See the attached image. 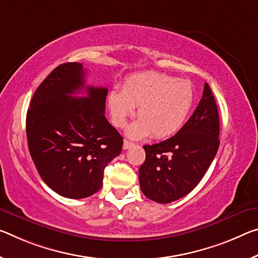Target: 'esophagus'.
Instances as JSON below:
<instances>
[{"label": "esophagus", "mask_w": 258, "mask_h": 258, "mask_svg": "<svg viewBox=\"0 0 258 258\" xmlns=\"http://www.w3.org/2000/svg\"><path fill=\"white\" fill-rule=\"evenodd\" d=\"M133 146V144L132 142H130L128 140H124V145H122V149H128V148H131V147Z\"/></svg>", "instance_id": "esophagus-1"}]
</instances>
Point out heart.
I'll return each instance as SVG.
<instances>
[{"label": "heart", "instance_id": "heart-1", "mask_svg": "<svg viewBox=\"0 0 258 258\" xmlns=\"http://www.w3.org/2000/svg\"><path fill=\"white\" fill-rule=\"evenodd\" d=\"M193 103L194 89L189 81L158 72L130 76L122 89L113 88L108 94L110 117L116 127H125L138 107L140 119L127 130L132 139L150 133L155 139L173 136L186 121Z\"/></svg>", "mask_w": 258, "mask_h": 258}]
</instances>
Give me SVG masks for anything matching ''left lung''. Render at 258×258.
I'll return each mask as SVG.
<instances>
[{"mask_svg": "<svg viewBox=\"0 0 258 258\" xmlns=\"http://www.w3.org/2000/svg\"><path fill=\"white\" fill-rule=\"evenodd\" d=\"M219 114L214 94L204 84L194 113L172 138L146 145V161L139 170L142 193L158 203H170L190 193L219 148Z\"/></svg>", "mask_w": 258, "mask_h": 258, "instance_id": "obj_1", "label": "left lung"}]
</instances>
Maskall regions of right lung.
Wrapping results in <instances>:
<instances>
[{"instance_id": "obj_1", "label": "right lung", "mask_w": 258, "mask_h": 258, "mask_svg": "<svg viewBox=\"0 0 258 258\" xmlns=\"http://www.w3.org/2000/svg\"><path fill=\"white\" fill-rule=\"evenodd\" d=\"M81 63L60 64L36 88L26 136L36 170L57 194L84 199L101 189L122 138L104 116L108 89L85 85ZM85 90L88 96L72 97Z\"/></svg>"}]
</instances>
